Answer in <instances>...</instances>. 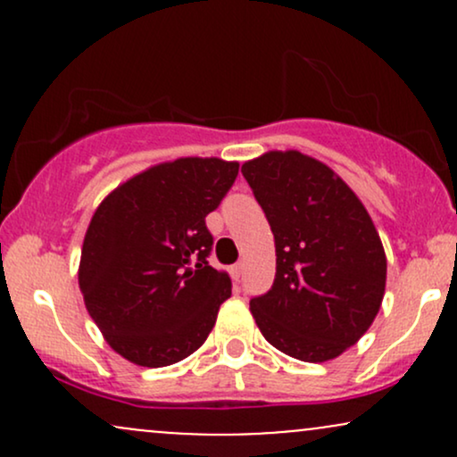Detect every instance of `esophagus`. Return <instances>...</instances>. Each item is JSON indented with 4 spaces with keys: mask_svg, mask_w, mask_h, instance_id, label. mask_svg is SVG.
<instances>
[{
    "mask_svg": "<svg viewBox=\"0 0 457 457\" xmlns=\"http://www.w3.org/2000/svg\"><path fill=\"white\" fill-rule=\"evenodd\" d=\"M243 269H245L243 262H238V264H234V266H232V277H234L236 281H238V279H240V275H243Z\"/></svg>",
    "mask_w": 457,
    "mask_h": 457,
    "instance_id": "34e87169",
    "label": "esophagus"
}]
</instances>
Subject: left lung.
I'll list each match as a JSON object with an SVG mask.
<instances>
[{"label":"left lung","mask_w":457,"mask_h":457,"mask_svg":"<svg viewBox=\"0 0 457 457\" xmlns=\"http://www.w3.org/2000/svg\"><path fill=\"white\" fill-rule=\"evenodd\" d=\"M243 176L275 236L270 290L251 298L266 342L307 363L354 345L378 313L386 281L380 236L353 188L296 150L266 152Z\"/></svg>","instance_id":"8db88e82"}]
</instances>
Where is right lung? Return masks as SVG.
<instances>
[{"instance_id":"1","label":"right lung","mask_w":457,"mask_h":457,"mask_svg":"<svg viewBox=\"0 0 457 457\" xmlns=\"http://www.w3.org/2000/svg\"><path fill=\"white\" fill-rule=\"evenodd\" d=\"M238 162L178 159L150 167L103 199L86 232L79 287L109 345L130 363L165 367L206 342L232 281L208 264L206 217Z\"/></svg>"}]
</instances>
